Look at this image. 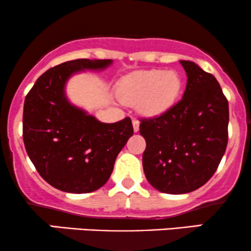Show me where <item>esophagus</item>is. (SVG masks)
Instances as JSON below:
<instances>
[{"mask_svg":"<svg viewBox=\"0 0 251 251\" xmlns=\"http://www.w3.org/2000/svg\"><path fill=\"white\" fill-rule=\"evenodd\" d=\"M132 124H133V129H134V132L139 131V120L133 119V120H132Z\"/></svg>","mask_w":251,"mask_h":251,"instance_id":"34e87169","label":"esophagus"}]
</instances>
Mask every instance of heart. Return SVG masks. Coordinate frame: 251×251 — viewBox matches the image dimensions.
<instances>
[{
  "label": "heart",
  "instance_id": "b5f03b06",
  "mask_svg": "<svg viewBox=\"0 0 251 251\" xmlns=\"http://www.w3.org/2000/svg\"><path fill=\"white\" fill-rule=\"evenodd\" d=\"M183 88L181 76L175 71H137L118 83V97L123 102L138 105L148 117H158L174 107Z\"/></svg>",
  "mask_w": 251,
  "mask_h": 251
}]
</instances>
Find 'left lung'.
<instances>
[{
  "label": "left lung",
  "mask_w": 251,
  "mask_h": 251,
  "mask_svg": "<svg viewBox=\"0 0 251 251\" xmlns=\"http://www.w3.org/2000/svg\"><path fill=\"white\" fill-rule=\"evenodd\" d=\"M186 72L180 101L164 114L140 119L145 138L143 168L146 179L164 194L195 191L220 165L227 144L229 105L212 74L181 60Z\"/></svg>",
  "instance_id": "left-lung-1"
}]
</instances>
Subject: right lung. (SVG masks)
<instances>
[{"mask_svg":"<svg viewBox=\"0 0 251 251\" xmlns=\"http://www.w3.org/2000/svg\"><path fill=\"white\" fill-rule=\"evenodd\" d=\"M112 60L77 59L42 74L24 106V143L40 176L57 190L87 194L105 185L117 155L133 134L129 118L105 124L72 105L66 82L79 72L101 71Z\"/></svg>","mask_w":251,"mask_h":251,"instance_id":"obj_1","label":"right lung"}]
</instances>
